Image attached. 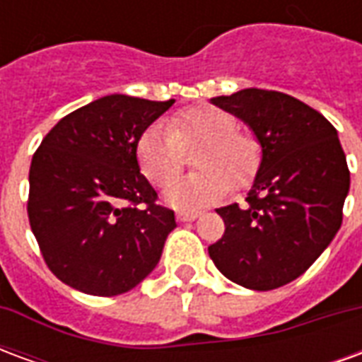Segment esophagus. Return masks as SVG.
Wrapping results in <instances>:
<instances>
[{
  "mask_svg": "<svg viewBox=\"0 0 362 362\" xmlns=\"http://www.w3.org/2000/svg\"><path fill=\"white\" fill-rule=\"evenodd\" d=\"M199 217V211H178L176 213V219L180 223H186V221H194Z\"/></svg>",
  "mask_w": 362,
  "mask_h": 362,
  "instance_id": "34e87169",
  "label": "esophagus"
}]
</instances>
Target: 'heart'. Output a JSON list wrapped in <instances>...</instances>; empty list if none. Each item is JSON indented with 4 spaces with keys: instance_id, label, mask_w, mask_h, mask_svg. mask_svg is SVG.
I'll use <instances>...</instances> for the list:
<instances>
[{
    "instance_id": "heart-1",
    "label": "heart",
    "mask_w": 362,
    "mask_h": 362,
    "mask_svg": "<svg viewBox=\"0 0 362 362\" xmlns=\"http://www.w3.org/2000/svg\"><path fill=\"white\" fill-rule=\"evenodd\" d=\"M197 142L192 158L196 173L173 180L183 165V151ZM137 160L143 174L165 189L166 204L196 209L217 202L228 188L246 186L259 165L258 141L236 127L233 114L211 104L192 106L173 114L168 122L151 124L137 141Z\"/></svg>"
}]
</instances>
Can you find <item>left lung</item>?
I'll list each match as a JSON object with an SVG mask.
<instances>
[{"instance_id":"8db88e82","label":"left lung","mask_w":362,"mask_h":362,"mask_svg":"<svg viewBox=\"0 0 362 362\" xmlns=\"http://www.w3.org/2000/svg\"><path fill=\"white\" fill-rule=\"evenodd\" d=\"M211 103L250 126L262 163L246 204L217 209L225 235L209 256L243 287H283L318 259L341 227L349 168L337 132L318 110L277 90L244 89Z\"/></svg>"}]
</instances>
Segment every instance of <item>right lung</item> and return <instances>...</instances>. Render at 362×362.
<instances>
[{"label": "right lung", "instance_id": "add662e5", "mask_svg": "<svg viewBox=\"0 0 362 362\" xmlns=\"http://www.w3.org/2000/svg\"><path fill=\"white\" fill-rule=\"evenodd\" d=\"M174 100L96 98L62 118L28 173V221L50 272L95 296L132 291L160 259L174 211L139 173L137 141Z\"/></svg>", "mask_w": 362, "mask_h": 362}]
</instances>
